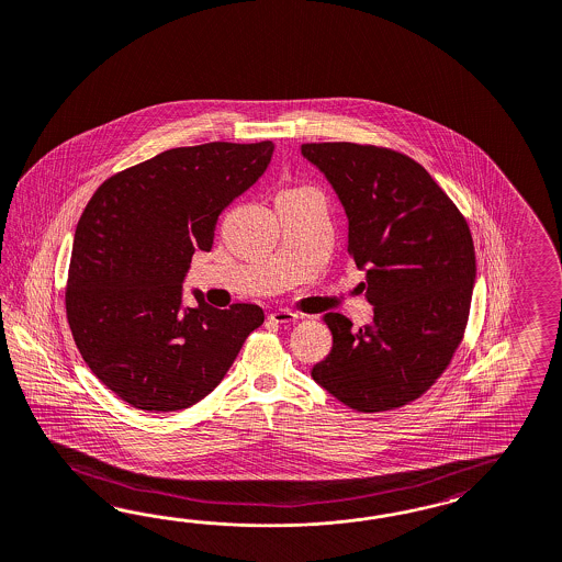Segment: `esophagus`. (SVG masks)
<instances>
[{
    "instance_id": "1",
    "label": "esophagus",
    "mask_w": 562,
    "mask_h": 562,
    "mask_svg": "<svg viewBox=\"0 0 562 562\" xmlns=\"http://www.w3.org/2000/svg\"><path fill=\"white\" fill-rule=\"evenodd\" d=\"M268 319L273 322V324H292V322L299 319V315L292 313L289 308H278V311H272V313L268 315Z\"/></svg>"
}]
</instances>
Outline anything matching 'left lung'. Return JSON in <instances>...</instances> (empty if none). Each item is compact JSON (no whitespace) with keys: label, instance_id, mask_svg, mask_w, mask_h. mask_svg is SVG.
<instances>
[{"label":"left lung","instance_id":"1","mask_svg":"<svg viewBox=\"0 0 562 562\" xmlns=\"http://www.w3.org/2000/svg\"><path fill=\"white\" fill-rule=\"evenodd\" d=\"M348 218V254L373 305L352 331L325 313L331 352L311 376L357 412L406 406L437 381L470 315L476 257L468 222L435 179L406 154L350 142L303 144Z\"/></svg>","mask_w":562,"mask_h":562}]
</instances>
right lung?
<instances>
[{
  "label": "right lung",
  "mask_w": 562,
  "mask_h": 562,
  "mask_svg": "<svg viewBox=\"0 0 562 562\" xmlns=\"http://www.w3.org/2000/svg\"><path fill=\"white\" fill-rule=\"evenodd\" d=\"M272 142L172 148L121 170L94 191L71 247L66 311L90 371L134 408L186 409L224 379L261 306L216 308L183 282L210 251L226 205L256 183Z\"/></svg>",
  "instance_id": "add662e5"
}]
</instances>
